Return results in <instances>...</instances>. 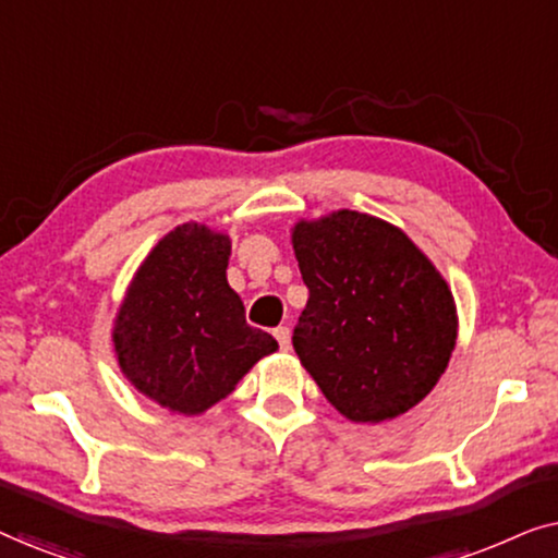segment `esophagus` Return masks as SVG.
Wrapping results in <instances>:
<instances>
[{"instance_id":"34e87169","label":"esophagus","mask_w":558,"mask_h":558,"mask_svg":"<svg viewBox=\"0 0 558 558\" xmlns=\"http://www.w3.org/2000/svg\"><path fill=\"white\" fill-rule=\"evenodd\" d=\"M274 338H277L281 350H289V345H292V335H289V327H277V330H274Z\"/></svg>"}]
</instances>
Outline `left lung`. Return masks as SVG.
<instances>
[{
  "mask_svg": "<svg viewBox=\"0 0 558 558\" xmlns=\"http://www.w3.org/2000/svg\"><path fill=\"white\" fill-rule=\"evenodd\" d=\"M307 307L292 342L350 422H386L437 386L457 340L447 281L386 220L338 210L294 226Z\"/></svg>",
  "mask_w": 558,
  "mask_h": 558,
  "instance_id": "obj_1",
  "label": "left lung"
}]
</instances>
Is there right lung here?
<instances>
[{"label": "right lung", "instance_id": "right-lung-1", "mask_svg": "<svg viewBox=\"0 0 558 558\" xmlns=\"http://www.w3.org/2000/svg\"><path fill=\"white\" fill-rule=\"evenodd\" d=\"M228 256V235L178 226L144 258L113 325L124 376L178 414H203L279 348L246 323L226 279Z\"/></svg>", "mask_w": 558, "mask_h": 558}]
</instances>
